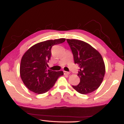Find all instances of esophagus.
Listing matches in <instances>:
<instances>
[{
  "label": "esophagus",
  "instance_id": "esophagus-1",
  "mask_svg": "<svg viewBox=\"0 0 124 124\" xmlns=\"http://www.w3.org/2000/svg\"><path fill=\"white\" fill-rule=\"evenodd\" d=\"M63 73L65 75H68L70 74L69 72H66V71H63Z\"/></svg>",
  "mask_w": 124,
  "mask_h": 124
}]
</instances>
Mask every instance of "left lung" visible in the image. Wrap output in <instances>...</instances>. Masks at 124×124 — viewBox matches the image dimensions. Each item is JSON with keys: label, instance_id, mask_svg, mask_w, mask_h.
<instances>
[{"label": "left lung", "instance_id": "obj_1", "mask_svg": "<svg viewBox=\"0 0 124 124\" xmlns=\"http://www.w3.org/2000/svg\"><path fill=\"white\" fill-rule=\"evenodd\" d=\"M73 55L75 63L80 68L78 76L80 83L72 86L79 93H92L100 86L106 69L101 55L90 45L83 41L66 39Z\"/></svg>", "mask_w": 124, "mask_h": 124}]
</instances>
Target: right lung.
Masks as SVG:
<instances>
[{
	"instance_id": "obj_1",
	"label": "right lung",
	"mask_w": 124,
	"mask_h": 124,
	"mask_svg": "<svg viewBox=\"0 0 124 124\" xmlns=\"http://www.w3.org/2000/svg\"><path fill=\"white\" fill-rule=\"evenodd\" d=\"M65 38L48 40L35 44L21 58L20 73L23 82L31 92L37 94L47 92L55 85L62 71L48 70L51 56V48L63 42Z\"/></svg>"
}]
</instances>
